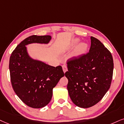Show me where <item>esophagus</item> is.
<instances>
[{
	"label": "esophagus",
	"instance_id": "34e87169",
	"mask_svg": "<svg viewBox=\"0 0 124 124\" xmlns=\"http://www.w3.org/2000/svg\"><path fill=\"white\" fill-rule=\"evenodd\" d=\"M62 70H63L64 72L65 73V72L67 71V65H65V64L62 65Z\"/></svg>",
	"mask_w": 124,
	"mask_h": 124
}]
</instances>
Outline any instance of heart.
I'll return each instance as SVG.
<instances>
[{"label":"heart","mask_w":124,"mask_h":124,"mask_svg":"<svg viewBox=\"0 0 124 124\" xmlns=\"http://www.w3.org/2000/svg\"><path fill=\"white\" fill-rule=\"evenodd\" d=\"M79 41H80V40L77 39H73L71 42V47L74 48V47L76 46L78 44H79ZM88 47V44L87 43H85V42H81L74 49V51L72 53L71 57L75 58L80 57V56H82V55L85 54L87 52Z\"/></svg>","instance_id":"obj_1"}]
</instances>
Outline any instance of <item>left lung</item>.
Returning a JSON list of instances; mask_svg holds the SVG:
<instances>
[{
  "label": "left lung",
  "instance_id": "left-lung-1",
  "mask_svg": "<svg viewBox=\"0 0 124 124\" xmlns=\"http://www.w3.org/2000/svg\"><path fill=\"white\" fill-rule=\"evenodd\" d=\"M68 94L77 106L88 108L104 97L111 85L113 59L110 52L96 38L91 37L89 52L67 61Z\"/></svg>",
  "mask_w": 124,
  "mask_h": 124
}]
</instances>
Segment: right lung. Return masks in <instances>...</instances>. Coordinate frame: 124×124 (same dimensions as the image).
Returning <instances> with one entry per match:
<instances>
[{"mask_svg":"<svg viewBox=\"0 0 124 124\" xmlns=\"http://www.w3.org/2000/svg\"><path fill=\"white\" fill-rule=\"evenodd\" d=\"M50 39V36L29 37L17 45L10 58L9 69L14 91L23 103L33 108H43L49 103L53 88L64 73L60 65L52 67L32 59L25 46L48 44Z\"/></svg>","mask_w":124,"mask_h":124,"instance_id":"add662e5","label":"right lung"}]
</instances>
